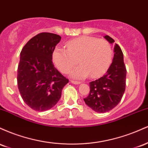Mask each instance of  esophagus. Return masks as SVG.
Masks as SVG:
<instances>
[{
    "label": "esophagus",
    "mask_w": 148,
    "mask_h": 148,
    "mask_svg": "<svg viewBox=\"0 0 148 148\" xmlns=\"http://www.w3.org/2000/svg\"><path fill=\"white\" fill-rule=\"evenodd\" d=\"M71 82L72 83V84H81V82H79V81H73V80H71Z\"/></svg>",
    "instance_id": "1"
}]
</instances>
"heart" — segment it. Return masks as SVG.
I'll list each match as a JSON object with an SVG mask.
<instances>
[{"label":"heart","mask_w":148,"mask_h":148,"mask_svg":"<svg viewBox=\"0 0 148 148\" xmlns=\"http://www.w3.org/2000/svg\"><path fill=\"white\" fill-rule=\"evenodd\" d=\"M66 49L57 47L53 53V60L62 73H68L78 62L80 65L71 71L76 79H84L90 75L92 79L102 76L109 67L112 60V49L103 39L82 36L70 40Z\"/></svg>","instance_id":"heart-1"}]
</instances>
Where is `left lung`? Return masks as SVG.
<instances>
[{
  "label": "left lung",
  "instance_id": "obj_1",
  "mask_svg": "<svg viewBox=\"0 0 148 148\" xmlns=\"http://www.w3.org/2000/svg\"><path fill=\"white\" fill-rule=\"evenodd\" d=\"M110 43L114 40L104 36ZM127 69L121 49L115 44L113 62L105 75L90 83V92L85 103L97 113H106L115 108L121 101L126 86Z\"/></svg>",
  "mask_w": 148,
  "mask_h": 148
}]
</instances>
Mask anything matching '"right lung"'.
Here are the masks:
<instances>
[{"instance_id": "obj_1", "label": "right lung", "mask_w": 148, "mask_h": 148, "mask_svg": "<svg viewBox=\"0 0 148 148\" xmlns=\"http://www.w3.org/2000/svg\"><path fill=\"white\" fill-rule=\"evenodd\" d=\"M60 35L41 33L25 44L20 54L17 84L23 101L32 109L45 111L56 104L69 82L54 67L52 56Z\"/></svg>"}]
</instances>
